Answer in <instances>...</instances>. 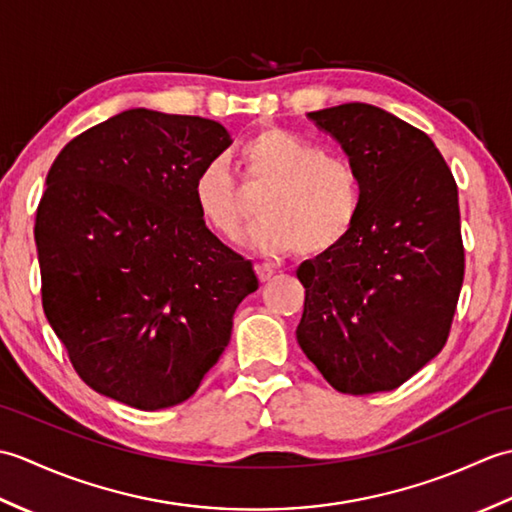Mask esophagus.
I'll return each mask as SVG.
<instances>
[{"label":"esophagus","instance_id":"obj_1","mask_svg":"<svg viewBox=\"0 0 512 512\" xmlns=\"http://www.w3.org/2000/svg\"><path fill=\"white\" fill-rule=\"evenodd\" d=\"M255 273H257V277H259V281H262V284H266V281H270V277L275 275V270L268 268V266L257 264V266H255Z\"/></svg>","mask_w":512,"mask_h":512}]
</instances>
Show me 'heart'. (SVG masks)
<instances>
[{
  "instance_id": "1",
  "label": "heart",
  "mask_w": 512,
  "mask_h": 512,
  "mask_svg": "<svg viewBox=\"0 0 512 512\" xmlns=\"http://www.w3.org/2000/svg\"><path fill=\"white\" fill-rule=\"evenodd\" d=\"M244 180L268 187L250 244L266 257L297 253L321 257L339 248L363 209L356 167L328 156L310 140L281 127H266L242 145ZM193 202L202 220L226 242L246 233L250 211L222 160H209L193 178Z\"/></svg>"
}]
</instances>
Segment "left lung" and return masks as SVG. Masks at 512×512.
Segmentation results:
<instances>
[{
	"label": "left lung",
	"mask_w": 512,
	"mask_h": 512,
	"mask_svg": "<svg viewBox=\"0 0 512 512\" xmlns=\"http://www.w3.org/2000/svg\"><path fill=\"white\" fill-rule=\"evenodd\" d=\"M363 182L356 228L297 268V341L343 394L391 391L447 343L464 279L458 184L433 140L380 107L308 114Z\"/></svg>",
	"instance_id": "1"
}]
</instances>
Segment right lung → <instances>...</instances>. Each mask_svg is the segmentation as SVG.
Masks as SVG:
<instances>
[{"label": "right lung", "mask_w": 512, "mask_h": 512, "mask_svg": "<svg viewBox=\"0 0 512 512\" xmlns=\"http://www.w3.org/2000/svg\"><path fill=\"white\" fill-rule=\"evenodd\" d=\"M200 116L125 110L61 149L37 209L43 312L85 383L143 411L180 405L259 281L193 202L231 145Z\"/></svg>", "instance_id": "add662e5"}]
</instances>
